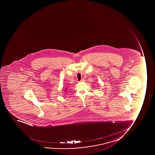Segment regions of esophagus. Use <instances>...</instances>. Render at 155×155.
I'll return each instance as SVG.
<instances>
[{"instance_id": "esophagus-1", "label": "esophagus", "mask_w": 155, "mask_h": 155, "mask_svg": "<svg viewBox=\"0 0 155 155\" xmlns=\"http://www.w3.org/2000/svg\"><path fill=\"white\" fill-rule=\"evenodd\" d=\"M84 79H82L81 80V81H80V82H84Z\"/></svg>"}]
</instances>
